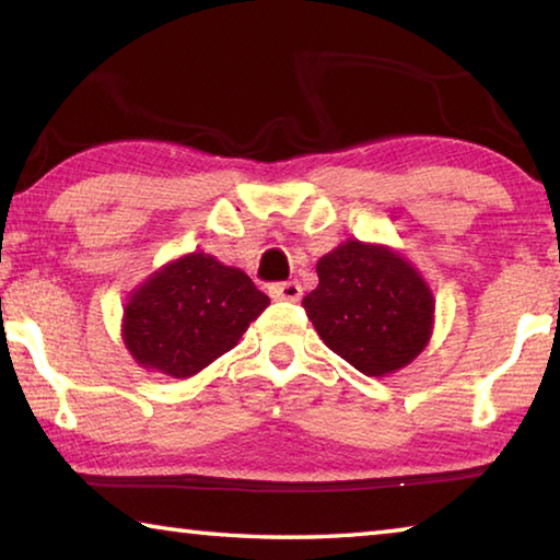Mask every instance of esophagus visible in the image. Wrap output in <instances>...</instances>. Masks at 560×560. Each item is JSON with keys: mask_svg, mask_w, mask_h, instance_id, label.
Listing matches in <instances>:
<instances>
[{"mask_svg": "<svg viewBox=\"0 0 560 560\" xmlns=\"http://www.w3.org/2000/svg\"><path fill=\"white\" fill-rule=\"evenodd\" d=\"M269 291H271V296L279 299V301H299L301 299V283L299 281L273 283Z\"/></svg>", "mask_w": 560, "mask_h": 560, "instance_id": "1", "label": "esophagus"}]
</instances>
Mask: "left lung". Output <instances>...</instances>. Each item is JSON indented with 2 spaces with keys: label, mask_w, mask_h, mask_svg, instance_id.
<instances>
[{
  "label": "left lung",
  "mask_w": 560,
  "mask_h": 560,
  "mask_svg": "<svg viewBox=\"0 0 560 560\" xmlns=\"http://www.w3.org/2000/svg\"><path fill=\"white\" fill-rule=\"evenodd\" d=\"M303 308L320 340L368 377L406 368L433 332L429 283L399 252L348 240L315 264Z\"/></svg>",
  "instance_id": "1"
}]
</instances>
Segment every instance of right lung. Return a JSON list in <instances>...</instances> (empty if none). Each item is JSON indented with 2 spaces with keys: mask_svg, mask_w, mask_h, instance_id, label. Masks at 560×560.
I'll return each mask as SVG.
<instances>
[{
  "mask_svg": "<svg viewBox=\"0 0 560 560\" xmlns=\"http://www.w3.org/2000/svg\"><path fill=\"white\" fill-rule=\"evenodd\" d=\"M267 306L245 271L192 252L131 293L121 338L139 368L186 380L235 348Z\"/></svg>",
  "mask_w": 560,
  "mask_h": 560,
  "instance_id": "1",
  "label": "right lung"
}]
</instances>
